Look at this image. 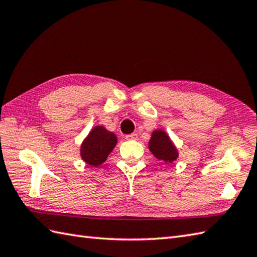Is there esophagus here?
Segmentation results:
<instances>
[{
    "label": "esophagus",
    "mask_w": 257,
    "mask_h": 257,
    "mask_svg": "<svg viewBox=\"0 0 257 257\" xmlns=\"http://www.w3.org/2000/svg\"><path fill=\"white\" fill-rule=\"evenodd\" d=\"M137 137H138V135L134 133V134H130V135L125 136V139H127V140H136V139H137Z\"/></svg>",
    "instance_id": "34e87169"
}]
</instances>
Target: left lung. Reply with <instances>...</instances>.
<instances>
[{"label": "left lung", "instance_id": "obj_1", "mask_svg": "<svg viewBox=\"0 0 257 257\" xmlns=\"http://www.w3.org/2000/svg\"><path fill=\"white\" fill-rule=\"evenodd\" d=\"M148 147L155 158L166 163H173L179 157L177 147L163 129H156L152 132Z\"/></svg>", "mask_w": 257, "mask_h": 257}]
</instances>
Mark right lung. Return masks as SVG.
<instances>
[{"instance_id": "obj_1", "label": "right lung", "mask_w": 257, "mask_h": 257, "mask_svg": "<svg viewBox=\"0 0 257 257\" xmlns=\"http://www.w3.org/2000/svg\"><path fill=\"white\" fill-rule=\"evenodd\" d=\"M117 136L103 125H95L80 145V157L91 167H99L117 145Z\"/></svg>"}]
</instances>
